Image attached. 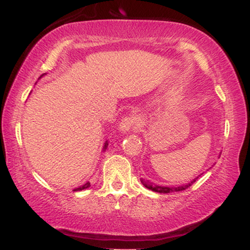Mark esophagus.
Here are the masks:
<instances>
[{"label":"esophagus","instance_id":"34e87169","mask_svg":"<svg viewBox=\"0 0 250 250\" xmlns=\"http://www.w3.org/2000/svg\"><path fill=\"white\" fill-rule=\"evenodd\" d=\"M134 125H135L134 117L127 116L125 117V119H122L121 122L119 123V130L121 131V133H127V131H129L134 127Z\"/></svg>","mask_w":250,"mask_h":250}]
</instances>
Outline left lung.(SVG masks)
<instances>
[{
  "label": "left lung",
  "instance_id": "8db88e82",
  "mask_svg": "<svg viewBox=\"0 0 250 250\" xmlns=\"http://www.w3.org/2000/svg\"><path fill=\"white\" fill-rule=\"evenodd\" d=\"M199 177V176H197ZM197 177H195L194 180H191L190 182L187 183V185H183V186H176V187H165V186H159V185H155V183L150 182V181L148 180H145V179H141V182L142 185L145 186L146 188L150 189V190L153 191H156V193H160V194H168V193H173V191H181V190H185V189H187L190 187L191 185L196 181Z\"/></svg>",
  "mask_w": 250,
  "mask_h": 250
}]
</instances>
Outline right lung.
Returning <instances> with one entry per match:
<instances>
[{
  "label": "right lung",
  "instance_id": "right-lung-1",
  "mask_svg": "<svg viewBox=\"0 0 250 250\" xmlns=\"http://www.w3.org/2000/svg\"><path fill=\"white\" fill-rule=\"evenodd\" d=\"M107 147H108V141H105V142H104V146H103V151H104L105 149H107ZM89 187H90V182H87V183H84V185H83V186H81V187L74 189V191L83 190V189H87V188H89Z\"/></svg>",
  "mask_w": 250,
  "mask_h": 250
}]
</instances>
